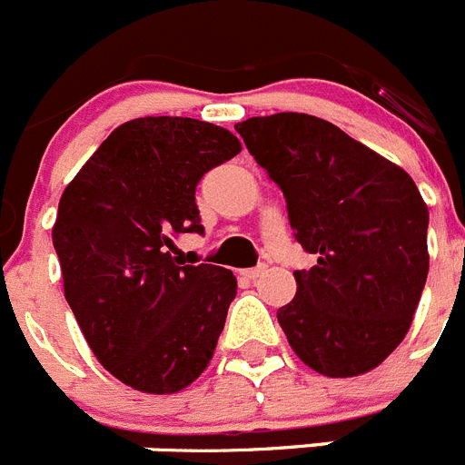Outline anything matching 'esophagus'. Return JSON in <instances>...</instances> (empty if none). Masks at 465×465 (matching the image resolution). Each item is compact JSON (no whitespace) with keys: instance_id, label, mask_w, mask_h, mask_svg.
<instances>
[{"instance_id":"esophagus-1","label":"esophagus","mask_w":465,"mask_h":465,"mask_svg":"<svg viewBox=\"0 0 465 465\" xmlns=\"http://www.w3.org/2000/svg\"><path fill=\"white\" fill-rule=\"evenodd\" d=\"M265 265H258V268H249V270H242L240 272V277H244V279H249V282H253V279H258L261 277L262 272H265Z\"/></svg>"}]
</instances>
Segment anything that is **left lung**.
Segmentation results:
<instances>
[{
    "mask_svg": "<svg viewBox=\"0 0 465 465\" xmlns=\"http://www.w3.org/2000/svg\"><path fill=\"white\" fill-rule=\"evenodd\" d=\"M282 188L312 270L277 319L298 359L326 377L372 371L408 335L429 274V207L412 176L307 114L237 123Z\"/></svg>",
    "mask_w": 465,
    "mask_h": 465,
    "instance_id": "obj_1",
    "label": "left lung"
}]
</instances>
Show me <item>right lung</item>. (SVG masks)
<instances>
[{
    "label": "right lung",
    "mask_w": 465,
    "mask_h": 465,
    "mask_svg": "<svg viewBox=\"0 0 465 465\" xmlns=\"http://www.w3.org/2000/svg\"><path fill=\"white\" fill-rule=\"evenodd\" d=\"M240 151L212 123L134 118L60 197L53 246L64 298L97 361L137 391H182L212 361L237 279L209 262L186 265L172 240L203 235L197 183Z\"/></svg>",
    "instance_id": "1"
}]
</instances>
